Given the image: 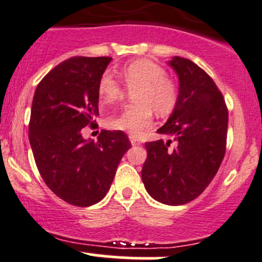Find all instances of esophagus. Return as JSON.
I'll list each match as a JSON object with an SVG mask.
<instances>
[{
    "instance_id": "1",
    "label": "esophagus",
    "mask_w": 262,
    "mask_h": 262,
    "mask_svg": "<svg viewBox=\"0 0 262 262\" xmlns=\"http://www.w3.org/2000/svg\"><path fill=\"white\" fill-rule=\"evenodd\" d=\"M130 141H131L132 145H140V144H141V142H140V140L136 139L135 136H130Z\"/></svg>"
}]
</instances>
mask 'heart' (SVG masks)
Returning <instances> with one entry per match:
<instances>
[{
    "label": "heart",
    "mask_w": 262,
    "mask_h": 262,
    "mask_svg": "<svg viewBox=\"0 0 262 262\" xmlns=\"http://www.w3.org/2000/svg\"><path fill=\"white\" fill-rule=\"evenodd\" d=\"M123 84L132 92L135 102L120 115L108 120V126L139 136L150 127L152 110L157 115L165 116L174 110L178 100L177 81L160 64L149 59H137L126 64L121 71ZM98 94L105 103L122 100L126 89L112 75H102L98 84Z\"/></svg>",
    "instance_id": "1"
}]
</instances>
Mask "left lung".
I'll use <instances>...</instances> for the list:
<instances>
[{"mask_svg":"<svg viewBox=\"0 0 262 262\" xmlns=\"http://www.w3.org/2000/svg\"><path fill=\"white\" fill-rule=\"evenodd\" d=\"M180 79L177 104L146 142L141 178L149 195L167 205H183L204 192L218 172L227 147L228 108L214 80L182 57L169 62Z\"/></svg>","mask_w":262,"mask_h":262,"instance_id":"1","label":"left lung"}]
</instances>
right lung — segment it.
Segmentation results:
<instances>
[{
	"label": "right lung",
	"instance_id": "right-lung-1",
	"mask_svg": "<svg viewBox=\"0 0 262 262\" xmlns=\"http://www.w3.org/2000/svg\"><path fill=\"white\" fill-rule=\"evenodd\" d=\"M111 57H71L40 80L33 98L29 141L35 164L54 195L71 205L99 203L131 142L122 131L82 130L99 116L98 84Z\"/></svg>",
	"mask_w": 262,
	"mask_h": 262
}]
</instances>
